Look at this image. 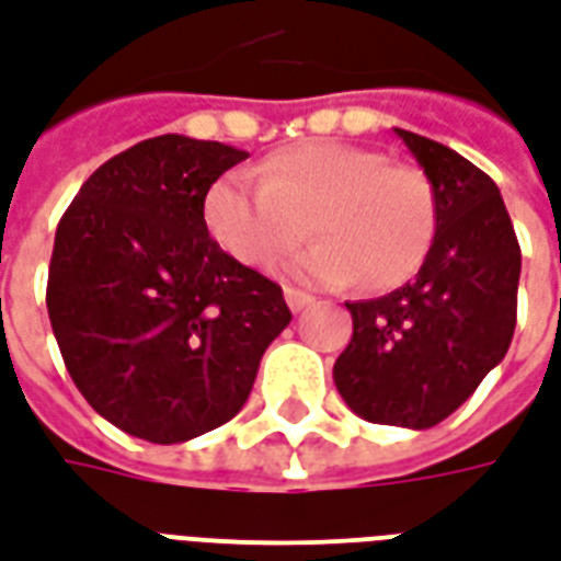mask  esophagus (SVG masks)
I'll return each mask as SVG.
<instances>
[{
    "label": "esophagus",
    "instance_id": "esophagus-1",
    "mask_svg": "<svg viewBox=\"0 0 561 561\" xmlns=\"http://www.w3.org/2000/svg\"><path fill=\"white\" fill-rule=\"evenodd\" d=\"M285 302L291 306V312H302V309H309L314 300L306 291H297V288H285Z\"/></svg>",
    "mask_w": 561,
    "mask_h": 561
}]
</instances>
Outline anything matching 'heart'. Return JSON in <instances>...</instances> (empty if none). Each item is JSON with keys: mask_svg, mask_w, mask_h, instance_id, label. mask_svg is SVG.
Returning a JSON list of instances; mask_svg holds the SVG:
<instances>
[{"mask_svg": "<svg viewBox=\"0 0 561 561\" xmlns=\"http://www.w3.org/2000/svg\"><path fill=\"white\" fill-rule=\"evenodd\" d=\"M205 219L219 247L252 267L279 264L312 231L318 243L291 261L294 279L344 288L359 276L383 291L410 279L437 238V190L425 169L389 163L359 145H294L261 172H228L210 186Z\"/></svg>", "mask_w": 561, "mask_h": 561, "instance_id": "obj_1", "label": "heart"}]
</instances>
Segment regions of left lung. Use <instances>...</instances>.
<instances>
[{
	"label": "left lung",
	"instance_id": "left-lung-1",
	"mask_svg": "<svg viewBox=\"0 0 561 561\" xmlns=\"http://www.w3.org/2000/svg\"><path fill=\"white\" fill-rule=\"evenodd\" d=\"M437 190V238L416 279L344 302L354 335L333 380L356 416L434 428L502 363L517 323L520 247L500 186L467 157L398 130Z\"/></svg>",
	"mask_w": 561,
	"mask_h": 561
}]
</instances>
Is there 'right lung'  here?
Here are the masks:
<instances>
[{"label": "right lung", "instance_id": "add662e5", "mask_svg": "<svg viewBox=\"0 0 561 561\" xmlns=\"http://www.w3.org/2000/svg\"><path fill=\"white\" fill-rule=\"evenodd\" d=\"M247 157L153 136L106 160L56 228L53 335L82 398L130 437L169 446L226 425L291 323L279 285L207 231V190Z\"/></svg>", "mask_w": 561, "mask_h": 561}]
</instances>
